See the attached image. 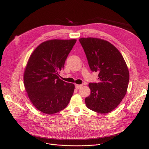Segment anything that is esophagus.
<instances>
[{
    "mask_svg": "<svg viewBox=\"0 0 149 149\" xmlns=\"http://www.w3.org/2000/svg\"><path fill=\"white\" fill-rule=\"evenodd\" d=\"M75 86L76 89H80L82 87V85L81 84H75Z\"/></svg>",
    "mask_w": 149,
    "mask_h": 149,
    "instance_id": "1",
    "label": "esophagus"
}]
</instances>
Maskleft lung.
I'll use <instances>...</instances> for the list:
<instances>
[{
	"mask_svg": "<svg viewBox=\"0 0 149 149\" xmlns=\"http://www.w3.org/2000/svg\"><path fill=\"white\" fill-rule=\"evenodd\" d=\"M79 41L92 71L98 72V83H89L91 94L85 103L91 110L107 113L113 111L126 95L129 72L121 52L112 43L93 37Z\"/></svg>",
	"mask_w": 149,
	"mask_h": 149,
	"instance_id": "8db88e82",
	"label": "left lung"
}]
</instances>
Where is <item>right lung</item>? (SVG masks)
<instances>
[{
	"label": "right lung",
	"instance_id": "right-lung-1",
	"mask_svg": "<svg viewBox=\"0 0 149 149\" xmlns=\"http://www.w3.org/2000/svg\"><path fill=\"white\" fill-rule=\"evenodd\" d=\"M76 39L46 40L30 56L23 74L27 95L34 106L45 114L64 109L71 98L75 85L58 77Z\"/></svg>",
	"mask_w": 149,
	"mask_h": 149
}]
</instances>
